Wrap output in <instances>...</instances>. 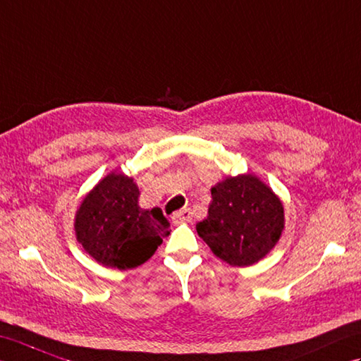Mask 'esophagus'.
I'll use <instances>...</instances> for the list:
<instances>
[{
	"mask_svg": "<svg viewBox=\"0 0 361 361\" xmlns=\"http://www.w3.org/2000/svg\"><path fill=\"white\" fill-rule=\"evenodd\" d=\"M173 222H185V221H190L191 219V210L190 208H182V210L176 212L173 216H171Z\"/></svg>",
	"mask_w": 361,
	"mask_h": 361,
	"instance_id": "esophagus-1",
	"label": "esophagus"
}]
</instances>
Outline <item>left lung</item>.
<instances>
[{
    "label": "left lung",
    "mask_w": 361,
    "mask_h": 361,
    "mask_svg": "<svg viewBox=\"0 0 361 361\" xmlns=\"http://www.w3.org/2000/svg\"><path fill=\"white\" fill-rule=\"evenodd\" d=\"M196 230L219 259L235 267L252 266L279 241L284 207L256 176L239 174L212 188L208 216Z\"/></svg>",
    "instance_id": "left-lung-1"
}]
</instances>
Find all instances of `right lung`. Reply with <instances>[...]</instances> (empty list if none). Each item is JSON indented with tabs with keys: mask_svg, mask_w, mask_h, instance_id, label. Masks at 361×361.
I'll list each match as a JSON object with an SVG mask.
<instances>
[{
	"mask_svg": "<svg viewBox=\"0 0 361 361\" xmlns=\"http://www.w3.org/2000/svg\"><path fill=\"white\" fill-rule=\"evenodd\" d=\"M133 178L109 173L83 199L75 214V236L99 264L128 270L154 255L170 222L160 208L139 207Z\"/></svg>",
	"mask_w": 361,
	"mask_h": 361,
	"instance_id": "right-lung-1",
	"label": "right lung"
}]
</instances>
